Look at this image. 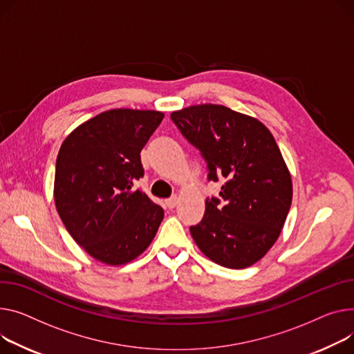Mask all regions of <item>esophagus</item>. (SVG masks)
Here are the masks:
<instances>
[{
	"label": "esophagus",
	"instance_id": "1",
	"mask_svg": "<svg viewBox=\"0 0 354 354\" xmlns=\"http://www.w3.org/2000/svg\"><path fill=\"white\" fill-rule=\"evenodd\" d=\"M165 203H167V206H168L169 209L175 207V206H176V203H178V196H172V198L167 199V201H165Z\"/></svg>",
	"mask_w": 354,
	"mask_h": 354
}]
</instances>
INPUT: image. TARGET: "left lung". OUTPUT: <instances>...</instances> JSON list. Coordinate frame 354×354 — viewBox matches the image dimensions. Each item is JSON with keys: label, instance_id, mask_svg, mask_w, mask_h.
Wrapping results in <instances>:
<instances>
[{"label": "left lung", "instance_id": "obj_1", "mask_svg": "<svg viewBox=\"0 0 354 354\" xmlns=\"http://www.w3.org/2000/svg\"><path fill=\"white\" fill-rule=\"evenodd\" d=\"M172 121L207 162V178H223L219 199L206 201L191 234L201 252L223 268L246 269L270 250L292 205L288 165L272 132L225 105L199 104L174 111Z\"/></svg>", "mask_w": 354, "mask_h": 354}]
</instances>
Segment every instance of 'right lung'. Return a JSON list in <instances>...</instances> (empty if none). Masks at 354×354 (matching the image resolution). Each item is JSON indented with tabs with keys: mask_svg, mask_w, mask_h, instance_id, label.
Listing matches in <instances>:
<instances>
[{
	"mask_svg": "<svg viewBox=\"0 0 354 354\" xmlns=\"http://www.w3.org/2000/svg\"><path fill=\"white\" fill-rule=\"evenodd\" d=\"M165 113L116 108L71 132L54 179L57 212L73 239L95 261L121 266L153 241L163 209L132 185L144 176L140 151Z\"/></svg>",
	"mask_w": 354,
	"mask_h": 354,
	"instance_id": "obj_1",
	"label": "right lung"
}]
</instances>
